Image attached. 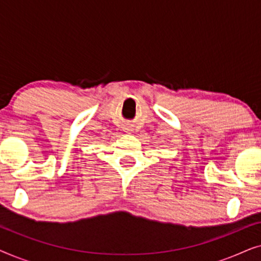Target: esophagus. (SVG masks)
<instances>
[{"mask_svg":"<svg viewBox=\"0 0 261 261\" xmlns=\"http://www.w3.org/2000/svg\"><path fill=\"white\" fill-rule=\"evenodd\" d=\"M130 129H129V128H128V127H126V128H124V132H129Z\"/></svg>","mask_w":261,"mask_h":261,"instance_id":"obj_1","label":"esophagus"}]
</instances>
